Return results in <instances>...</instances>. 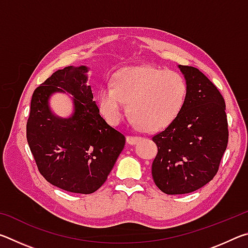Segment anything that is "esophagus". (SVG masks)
I'll use <instances>...</instances> for the list:
<instances>
[{
  "label": "esophagus",
  "instance_id": "obj_1",
  "mask_svg": "<svg viewBox=\"0 0 248 248\" xmlns=\"http://www.w3.org/2000/svg\"><path fill=\"white\" fill-rule=\"evenodd\" d=\"M140 140H141L140 137H132V136H128L127 137V143L131 144V145L136 144L137 142H139Z\"/></svg>",
  "mask_w": 248,
  "mask_h": 248
}]
</instances>
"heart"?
I'll use <instances>...</instances> for the list:
<instances>
[{"instance_id":"heart-1","label":"heart","mask_w":248,"mask_h":248,"mask_svg":"<svg viewBox=\"0 0 248 248\" xmlns=\"http://www.w3.org/2000/svg\"><path fill=\"white\" fill-rule=\"evenodd\" d=\"M187 83L175 71L153 66H134L119 71L111 85H102L96 100L109 124H118L125 114V104L132 124L149 131L167 127L182 110Z\"/></svg>"}]
</instances>
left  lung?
<instances>
[{
	"label": "left lung",
	"mask_w": 248,
	"mask_h": 248,
	"mask_svg": "<svg viewBox=\"0 0 248 248\" xmlns=\"http://www.w3.org/2000/svg\"><path fill=\"white\" fill-rule=\"evenodd\" d=\"M187 83L182 110L152 138L157 154L154 183L167 195L189 194L215 177L229 140L225 103L215 84L194 66L178 65Z\"/></svg>",
	"instance_id": "left-lung-1"
}]
</instances>
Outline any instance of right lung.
I'll return each instance as SVG.
<instances>
[{
	"label": "right lung",
	"mask_w": 248,
	"mask_h": 248,
	"mask_svg": "<svg viewBox=\"0 0 248 248\" xmlns=\"http://www.w3.org/2000/svg\"><path fill=\"white\" fill-rule=\"evenodd\" d=\"M85 65L58 70L33 92L27 142L47 182L75 194L102 187L124 148L123 133L110 127L93 100ZM56 93L73 96L68 119L53 114L48 99Z\"/></svg>",
	"instance_id": "right-lung-1"
}]
</instances>
